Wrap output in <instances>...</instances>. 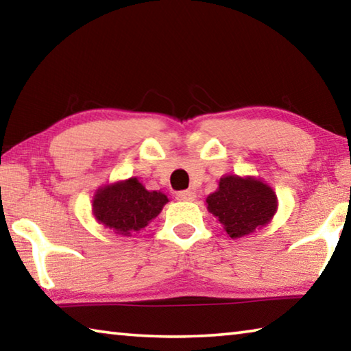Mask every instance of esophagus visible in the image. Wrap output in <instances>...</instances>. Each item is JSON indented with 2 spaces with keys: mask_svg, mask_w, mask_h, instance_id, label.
<instances>
[{
  "mask_svg": "<svg viewBox=\"0 0 351 351\" xmlns=\"http://www.w3.org/2000/svg\"><path fill=\"white\" fill-rule=\"evenodd\" d=\"M195 197V192H192V190H181V192L176 193V198L180 201H193Z\"/></svg>",
  "mask_w": 351,
  "mask_h": 351,
  "instance_id": "1",
  "label": "esophagus"
}]
</instances>
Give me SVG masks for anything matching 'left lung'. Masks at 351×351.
Returning a JSON list of instances; mask_svg holds the SVG:
<instances>
[{
    "instance_id": "left-lung-1",
    "label": "left lung",
    "mask_w": 351,
    "mask_h": 351,
    "mask_svg": "<svg viewBox=\"0 0 351 351\" xmlns=\"http://www.w3.org/2000/svg\"><path fill=\"white\" fill-rule=\"evenodd\" d=\"M206 203L230 239H240L265 226L277 209V197L269 186L240 176L221 178L218 190Z\"/></svg>"
}]
</instances>
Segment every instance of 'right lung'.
Listing matches in <instances>:
<instances>
[{
    "mask_svg": "<svg viewBox=\"0 0 351 351\" xmlns=\"http://www.w3.org/2000/svg\"><path fill=\"white\" fill-rule=\"evenodd\" d=\"M167 197L148 192L136 178L100 189L93 201L97 221L119 235H134L159 215Z\"/></svg>",
    "mask_w": 351,
    "mask_h": 351,
    "instance_id": "add662e5",
    "label": "right lung"
}]
</instances>
